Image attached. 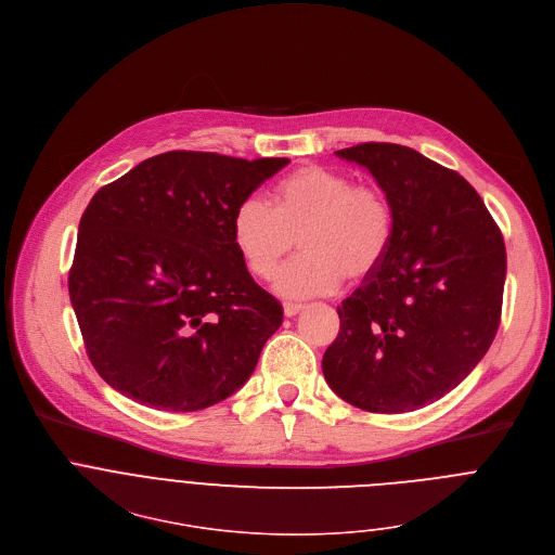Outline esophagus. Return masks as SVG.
<instances>
[{"label":"esophagus","instance_id":"1","mask_svg":"<svg viewBox=\"0 0 555 555\" xmlns=\"http://www.w3.org/2000/svg\"><path fill=\"white\" fill-rule=\"evenodd\" d=\"M300 309H302V305H298V302H285V305H283V311H285L287 318H294Z\"/></svg>","mask_w":555,"mask_h":555}]
</instances>
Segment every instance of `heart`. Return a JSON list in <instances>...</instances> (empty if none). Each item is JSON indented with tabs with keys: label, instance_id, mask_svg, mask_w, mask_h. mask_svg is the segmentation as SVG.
I'll return each mask as SVG.
<instances>
[{
	"label": "heart",
	"instance_id": "b5f03b06",
	"mask_svg": "<svg viewBox=\"0 0 555 555\" xmlns=\"http://www.w3.org/2000/svg\"><path fill=\"white\" fill-rule=\"evenodd\" d=\"M395 231V207L382 188L320 165L287 173L274 190V207L250 194L231 216L233 246L255 279H270L298 240L302 255L274 276V289L287 298L331 294L344 279L373 281Z\"/></svg>",
	"mask_w": 555,
	"mask_h": 555
}]
</instances>
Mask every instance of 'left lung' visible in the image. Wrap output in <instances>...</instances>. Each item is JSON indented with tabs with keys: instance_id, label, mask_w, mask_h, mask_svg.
<instances>
[{
	"instance_id": "obj_1",
	"label": "left lung",
	"mask_w": 555,
	"mask_h": 555,
	"mask_svg": "<svg viewBox=\"0 0 555 555\" xmlns=\"http://www.w3.org/2000/svg\"><path fill=\"white\" fill-rule=\"evenodd\" d=\"M335 154L371 169L397 231L382 272L337 307L324 379L365 412L421 410L466 379L496 335L501 229L468 180L408 145L367 141Z\"/></svg>"
}]
</instances>
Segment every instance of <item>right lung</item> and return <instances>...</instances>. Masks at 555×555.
<instances>
[{
    "mask_svg": "<svg viewBox=\"0 0 555 555\" xmlns=\"http://www.w3.org/2000/svg\"><path fill=\"white\" fill-rule=\"evenodd\" d=\"M287 163L171 150L91 198L69 298L111 388L152 410L196 412L248 382L283 307L240 259L231 216Z\"/></svg>",
    "mask_w": 555,
    "mask_h": 555,
    "instance_id": "add662e5",
    "label": "right lung"
}]
</instances>
